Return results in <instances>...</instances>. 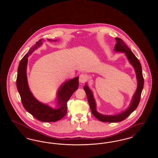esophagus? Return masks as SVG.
Returning a JSON list of instances; mask_svg holds the SVG:
<instances>
[{
	"label": "esophagus",
	"instance_id": "obj_1",
	"mask_svg": "<svg viewBox=\"0 0 158 158\" xmlns=\"http://www.w3.org/2000/svg\"><path fill=\"white\" fill-rule=\"evenodd\" d=\"M87 79H88V76L86 74L82 73L79 76V82L81 83H84L86 82Z\"/></svg>",
	"mask_w": 158,
	"mask_h": 158
}]
</instances>
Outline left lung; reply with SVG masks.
Instances as JSON below:
<instances>
[{
  "label": "left lung",
  "instance_id": "8db88e82",
  "mask_svg": "<svg viewBox=\"0 0 158 158\" xmlns=\"http://www.w3.org/2000/svg\"><path fill=\"white\" fill-rule=\"evenodd\" d=\"M115 38L117 41L114 48L115 51L120 52L126 54L128 60H129L130 63L133 66L135 69L138 84L137 90L132 98V101L129 108L125 111L117 115H104L98 113L96 110V103L93 97L92 91L89 89L86 85L84 86L83 89L85 91V93L86 94L88 101L90 106L92 114L99 120L106 123H117L124 120L135 110L140 102L141 94L144 85V79L142 74V66L139 60H138V59L135 57V55L131 52V50L125 44L123 40H121L120 38Z\"/></svg>",
  "mask_w": 158,
  "mask_h": 158
}]
</instances>
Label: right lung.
I'll return each instance as SVG.
<instances>
[{
	"instance_id": "add662e5",
	"label": "right lung",
	"mask_w": 158,
	"mask_h": 158,
	"mask_svg": "<svg viewBox=\"0 0 158 158\" xmlns=\"http://www.w3.org/2000/svg\"><path fill=\"white\" fill-rule=\"evenodd\" d=\"M49 41H56L48 39ZM43 39L40 40L31 47L28 52L19 62L18 68L16 86L25 109L38 120L43 122H54L61 119L67 113V102L79 86V77H76L61 86L57 94L58 109H53L43 104L34 97L28 87L27 78L28 57L32 52L42 44Z\"/></svg>"
}]
</instances>
